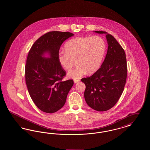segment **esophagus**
<instances>
[{
  "label": "esophagus",
  "instance_id": "obj_1",
  "mask_svg": "<svg viewBox=\"0 0 150 150\" xmlns=\"http://www.w3.org/2000/svg\"><path fill=\"white\" fill-rule=\"evenodd\" d=\"M79 81H80V80H79V79H74V83H78Z\"/></svg>",
  "mask_w": 150,
  "mask_h": 150
}]
</instances>
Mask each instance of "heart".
Returning <instances> with one entry per match:
<instances>
[{"label":"heart","instance_id":"1","mask_svg":"<svg viewBox=\"0 0 150 150\" xmlns=\"http://www.w3.org/2000/svg\"><path fill=\"white\" fill-rule=\"evenodd\" d=\"M66 52L58 55V61L64 70L69 71L76 64L78 66L68 72L70 78L79 79L86 72L92 74L101 65L106 51V43L100 36H81L69 41L64 46Z\"/></svg>","mask_w":150,"mask_h":150}]
</instances>
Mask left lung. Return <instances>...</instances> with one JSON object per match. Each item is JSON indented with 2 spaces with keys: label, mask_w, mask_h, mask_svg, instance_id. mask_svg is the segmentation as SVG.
Masks as SVG:
<instances>
[{
  "label": "left lung",
  "mask_w": 150,
  "mask_h": 150,
  "mask_svg": "<svg viewBox=\"0 0 150 150\" xmlns=\"http://www.w3.org/2000/svg\"><path fill=\"white\" fill-rule=\"evenodd\" d=\"M108 50L100 69L90 77L81 79L86 85L84 98L87 105L98 111H105L114 107L122 93L127 76L125 51L111 34L105 31Z\"/></svg>",
  "instance_id": "obj_1"
}]
</instances>
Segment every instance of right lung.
Returning <instances> with one entry per match:
<instances>
[{
    "mask_svg": "<svg viewBox=\"0 0 150 150\" xmlns=\"http://www.w3.org/2000/svg\"><path fill=\"white\" fill-rule=\"evenodd\" d=\"M73 35L67 31L47 33L36 40L28 53L26 83L34 103L44 112L54 113L63 107L74 84L72 80H62L66 72L58 61L61 45ZM46 52L50 58L42 57Z\"/></svg>",
    "mask_w": 150,
    "mask_h": 150,
    "instance_id": "1",
    "label": "right lung"
}]
</instances>
